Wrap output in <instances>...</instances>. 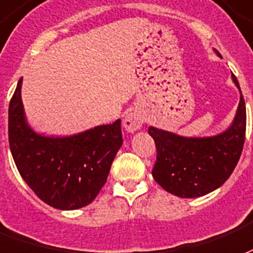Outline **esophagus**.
Segmentation results:
<instances>
[{
	"mask_svg": "<svg viewBox=\"0 0 253 253\" xmlns=\"http://www.w3.org/2000/svg\"><path fill=\"white\" fill-rule=\"evenodd\" d=\"M141 125H143V117H141V114L137 110H130V112L125 114L124 128L128 132L133 133V132L141 128Z\"/></svg>",
	"mask_w": 253,
	"mask_h": 253,
	"instance_id": "esophagus-1",
	"label": "esophagus"
}]
</instances>
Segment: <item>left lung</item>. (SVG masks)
Returning a JSON list of instances; mask_svg holds the SVG:
<instances>
[{
    "label": "left lung",
    "mask_w": 253,
    "mask_h": 253,
    "mask_svg": "<svg viewBox=\"0 0 253 253\" xmlns=\"http://www.w3.org/2000/svg\"><path fill=\"white\" fill-rule=\"evenodd\" d=\"M220 55V53H218ZM240 90V84L232 74ZM247 110L240 90L235 121L222 133L211 137H183L149 126L156 145L152 175L166 191L180 198H195L224 185L233 172L244 147Z\"/></svg>",
    "instance_id": "obj_1"
}]
</instances>
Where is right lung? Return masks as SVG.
<instances>
[{"label":"right lung","instance_id":"add662e5","mask_svg":"<svg viewBox=\"0 0 253 253\" xmlns=\"http://www.w3.org/2000/svg\"><path fill=\"white\" fill-rule=\"evenodd\" d=\"M21 84L9 104V145L23 179L40 200L55 209L75 210L94 198L108 179L123 145L121 120L68 137H47L29 128Z\"/></svg>","mask_w":253,"mask_h":253}]
</instances>
